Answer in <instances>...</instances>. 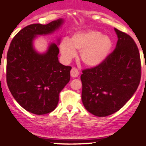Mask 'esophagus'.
<instances>
[{
    "instance_id": "1",
    "label": "esophagus",
    "mask_w": 146,
    "mask_h": 146,
    "mask_svg": "<svg viewBox=\"0 0 146 146\" xmlns=\"http://www.w3.org/2000/svg\"><path fill=\"white\" fill-rule=\"evenodd\" d=\"M79 74H80V73H79V70H78L77 69L75 68V67L72 68V70H71L70 71V75L73 78L77 77L78 76H79Z\"/></svg>"
}]
</instances>
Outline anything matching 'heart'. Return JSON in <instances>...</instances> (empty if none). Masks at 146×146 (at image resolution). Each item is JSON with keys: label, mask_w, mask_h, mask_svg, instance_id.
<instances>
[{"label": "heart", "mask_w": 146, "mask_h": 146, "mask_svg": "<svg viewBox=\"0 0 146 146\" xmlns=\"http://www.w3.org/2000/svg\"><path fill=\"white\" fill-rule=\"evenodd\" d=\"M112 48V39L97 30L78 32L70 39L65 38L60 44V50L65 60L69 61L76 57L77 50L80 51L82 63L90 67L102 64L108 57Z\"/></svg>", "instance_id": "b5f03b06"}]
</instances>
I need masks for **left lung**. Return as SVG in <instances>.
Listing matches in <instances>:
<instances>
[{"mask_svg": "<svg viewBox=\"0 0 146 146\" xmlns=\"http://www.w3.org/2000/svg\"><path fill=\"white\" fill-rule=\"evenodd\" d=\"M115 50L99 66L82 70V101L87 111L106 117L119 111L133 96L141 79L137 45L129 35L114 29Z\"/></svg>", "mask_w": 146, "mask_h": 146, "instance_id": "obj_1", "label": "left lung"}]
</instances>
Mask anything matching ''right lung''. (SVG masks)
Masks as SVG:
<instances>
[{
    "instance_id": "obj_1",
    "label": "right lung",
    "mask_w": 146,
    "mask_h": 146,
    "mask_svg": "<svg viewBox=\"0 0 146 146\" xmlns=\"http://www.w3.org/2000/svg\"><path fill=\"white\" fill-rule=\"evenodd\" d=\"M64 19L46 25L31 24L13 38L7 56V83L12 96L25 110L37 115L56 108L59 94L70 81L71 66L58 60L59 48L51 43L45 53L33 48L37 35H48L60 27Z\"/></svg>"
}]
</instances>
